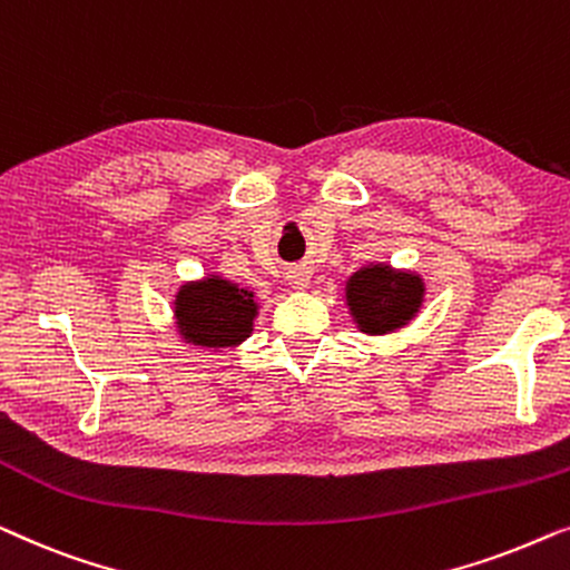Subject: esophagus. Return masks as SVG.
Here are the masks:
<instances>
[{"instance_id":"obj_1","label":"esophagus","mask_w":570,"mask_h":570,"mask_svg":"<svg viewBox=\"0 0 570 570\" xmlns=\"http://www.w3.org/2000/svg\"><path fill=\"white\" fill-rule=\"evenodd\" d=\"M286 278H288V286L296 288V292H302V288H307V284H309V271L307 268H292L286 274Z\"/></svg>"}]
</instances>
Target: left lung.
<instances>
[{
  "label": "left lung",
  "mask_w": 570,
  "mask_h": 570,
  "mask_svg": "<svg viewBox=\"0 0 570 570\" xmlns=\"http://www.w3.org/2000/svg\"><path fill=\"white\" fill-rule=\"evenodd\" d=\"M348 315L364 335H387L411 325L423 307L426 284L421 274L392 268L390 263H366L346 278Z\"/></svg>",
  "instance_id": "8db88e82"
}]
</instances>
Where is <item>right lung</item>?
I'll return each mask as SVG.
<instances>
[{"mask_svg": "<svg viewBox=\"0 0 570 570\" xmlns=\"http://www.w3.org/2000/svg\"><path fill=\"white\" fill-rule=\"evenodd\" d=\"M258 296L222 274L183 282L173 296V317L180 341L204 351H235L250 338L258 317Z\"/></svg>", "mask_w": 570, "mask_h": 570, "instance_id": "add662e5", "label": "right lung"}]
</instances>
